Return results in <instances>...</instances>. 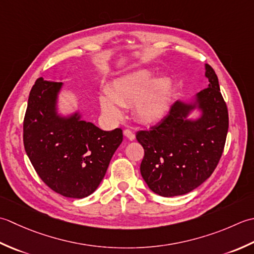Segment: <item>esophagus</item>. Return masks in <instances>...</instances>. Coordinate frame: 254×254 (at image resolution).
Returning <instances> with one entry per match:
<instances>
[{
  "mask_svg": "<svg viewBox=\"0 0 254 254\" xmlns=\"http://www.w3.org/2000/svg\"><path fill=\"white\" fill-rule=\"evenodd\" d=\"M124 134H125L129 140H133L134 139V133L130 130V129H125V130H124Z\"/></svg>",
  "mask_w": 254,
  "mask_h": 254,
  "instance_id": "34e87169",
  "label": "esophagus"
}]
</instances>
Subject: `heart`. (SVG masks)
Here are the masks:
<instances>
[{"label":"heart","mask_w":254,"mask_h":254,"mask_svg":"<svg viewBox=\"0 0 254 254\" xmlns=\"http://www.w3.org/2000/svg\"><path fill=\"white\" fill-rule=\"evenodd\" d=\"M172 85L168 77L153 80V72L139 69L127 73L113 82L107 95L102 96V111L112 118L122 116L121 106L133 105V114L143 124L157 123L168 111Z\"/></svg>","instance_id":"heart-1"}]
</instances>
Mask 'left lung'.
I'll use <instances>...</instances> for the list:
<instances>
[{
  "label": "left lung",
  "instance_id": "8db88e82",
  "mask_svg": "<svg viewBox=\"0 0 254 254\" xmlns=\"http://www.w3.org/2000/svg\"><path fill=\"white\" fill-rule=\"evenodd\" d=\"M208 87L197 94L203 110L199 120H185L195 104L175 102L169 114L150 130L136 133L144 150L142 178L152 192L164 197L195 190L214 172L221 158L228 132V108L221 95L218 77L206 64Z\"/></svg>",
  "mask_w": 254,
  "mask_h": 254
}]
</instances>
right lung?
Here are the masks:
<instances>
[{"label": "right lung", "instance_id": "obj_1", "mask_svg": "<svg viewBox=\"0 0 254 254\" xmlns=\"http://www.w3.org/2000/svg\"><path fill=\"white\" fill-rule=\"evenodd\" d=\"M61 82L39 77L29 93L23 123L25 151L44 183L71 198L92 194L105 177L116 149L123 141L122 128L104 131L75 115L56 114Z\"/></svg>", "mask_w": 254, "mask_h": 254}]
</instances>
